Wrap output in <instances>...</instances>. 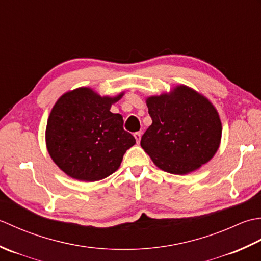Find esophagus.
I'll return each instance as SVG.
<instances>
[{"label": "esophagus", "mask_w": 261, "mask_h": 261, "mask_svg": "<svg viewBox=\"0 0 261 261\" xmlns=\"http://www.w3.org/2000/svg\"><path fill=\"white\" fill-rule=\"evenodd\" d=\"M134 137H135L136 142L140 143V142H141V137H142V133H141V132H136L135 134H134Z\"/></svg>", "instance_id": "34e87169"}]
</instances>
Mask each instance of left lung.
I'll return each instance as SVG.
<instances>
[{"instance_id": "left-lung-1", "label": "left lung", "mask_w": 261, "mask_h": 261, "mask_svg": "<svg viewBox=\"0 0 261 261\" xmlns=\"http://www.w3.org/2000/svg\"><path fill=\"white\" fill-rule=\"evenodd\" d=\"M152 125L141 146L155 166L173 174L195 171L208 162L220 146L222 125L208 100L188 87L146 100Z\"/></svg>"}]
</instances>
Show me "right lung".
Masks as SVG:
<instances>
[{"instance_id": "add662e5", "label": "right lung", "mask_w": 261, "mask_h": 261, "mask_svg": "<svg viewBox=\"0 0 261 261\" xmlns=\"http://www.w3.org/2000/svg\"><path fill=\"white\" fill-rule=\"evenodd\" d=\"M100 97L80 88L58 99L46 128V144L60 169L82 181H97L119 168L125 152L135 144L124 129L123 116L110 111L121 98Z\"/></svg>"}]
</instances>
